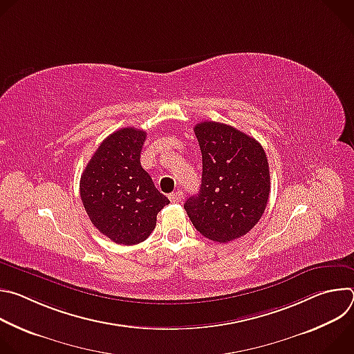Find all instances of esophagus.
Returning a JSON list of instances; mask_svg holds the SVG:
<instances>
[{
    "mask_svg": "<svg viewBox=\"0 0 354 354\" xmlns=\"http://www.w3.org/2000/svg\"><path fill=\"white\" fill-rule=\"evenodd\" d=\"M168 197H169V200H171V201H174V203H179V201H180V200H182V197H183V193H182L180 190H178V192L171 193Z\"/></svg>",
    "mask_w": 354,
    "mask_h": 354,
    "instance_id": "esophagus-1",
    "label": "esophagus"
}]
</instances>
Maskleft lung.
Returning a JSON list of instances; mask_svg holds the SVG:
<instances>
[{"label":"left lung","mask_w":354,"mask_h":354,"mask_svg":"<svg viewBox=\"0 0 354 354\" xmlns=\"http://www.w3.org/2000/svg\"><path fill=\"white\" fill-rule=\"evenodd\" d=\"M203 175L185 210L194 228L216 242L243 236L261 220L270 193L263 147L232 126L203 122L194 126Z\"/></svg>","instance_id":"1"}]
</instances>
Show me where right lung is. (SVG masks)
<instances>
[{
	"mask_svg": "<svg viewBox=\"0 0 354 354\" xmlns=\"http://www.w3.org/2000/svg\"><path fill=\"white\" fill-rule=\"evenodd\" d=\"M147 133L134 127L108 136L89 160L80 180L85 212L96 230L120 245L145 241L157 214L169 205L140 164Z\"/></svg>",
	"mask_w": 354,
	"mask_h": 354,
	"instance_id": "add662e5",
	"label": "right lung"
}]
</instances>
